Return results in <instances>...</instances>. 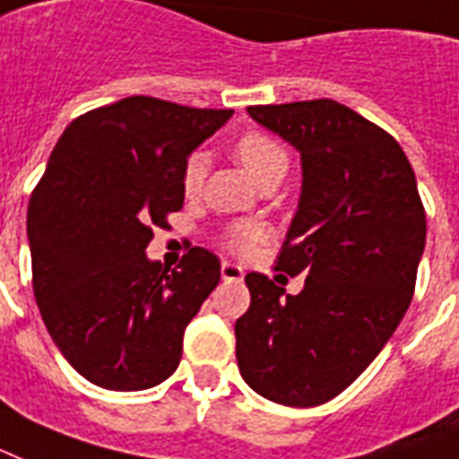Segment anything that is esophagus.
I'll list each match as a JSON object with an SVG mask.
<instances>
[{
    "label": "esophagus",
    "instance_id": "34e87169",
    "mask_svg": "<svg viewBox=\"0 0 459 459\" xmlns=\"http://www.w3.org/2000/svg\"><path fill=\"white\" fill-rule=\"evenodd\" d=\"M221 277H223L226 281H243V277H246V270H243L240 264L223 263L221 264Z\"/></svg>",
    "mask_w": 459,
    "mask_h": 459
}]
</instances>
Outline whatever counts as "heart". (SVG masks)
<instances>
[{
    "mask_svg": "<svg viewBox=\"0 0 459 459\" xmlns=\"http://www.w3.org/2000/svg\"><path fill=\"white\" fill-rule=\"evenodd\" d=\"M236 158L243 168L247 169L250 178L260 179L273 168H287V151L280 143H274L270 135L264 134H247L236 143ZM204 172H206V158L202 152L189 155L185 162V172H182V186L186 195H196L202 189ZM264 238V229L255 221H240L236 226H230L223 233V243L233 253L246 255L253 247Z\"/></svg>",
    "mask_w": 459,
    "mask_h": 459,
    "instance_id": "heart-1",
    "label": "heart"
}]
</instances>
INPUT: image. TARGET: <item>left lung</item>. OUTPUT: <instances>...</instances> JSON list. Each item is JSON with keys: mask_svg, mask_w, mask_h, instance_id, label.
Instances as JSON below:
<instances>
[{"mask_svg": "<svg viewBox=\"0 0 459 459\" xmlns=\"http://www.w3.org/2000/svg\"><path fill=\"white\" fill-rule=\"evenodd\" d=\"M247 114L301 155V195L277 270L307 281L284 294L264 274H246L238 369L270 402L318 406L351 386L402 324L426 212L402 145L345 104H267Z\"/></svg>", "mask_w": 459, "mask_h": 459, "instance_id": "obj_1", "label": "left lung"}]
</instances>
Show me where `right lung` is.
<instances>
[{"label": "right lung", "instance_id": "right-lung-1", "mask_svg": "<svg viewBox=\"0 0 459 459\" xmlns=\"http://www.w3.org/2000/svg\"><path fill=\"white\" fill-rule=\"evenodd\" d=\"M230 117L126 97L74 118L50 152L26 216L33 294L53 342L91 385L141 392L178 369L221 263L192 247L162 270L145 247L185 204L186 158Z\"/></svg>", "mask_w": 459, "mask_h": 459}]
</instances>
